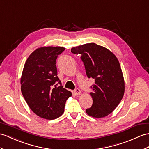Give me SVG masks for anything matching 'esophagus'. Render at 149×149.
Wrapping results in <instances>:
<instances>
[{
    "instance_id": "34e87169",
    "label": "esophagus",
    "mask_w": 149,
    "mask_h": 149,
    "mask_svg": "<svg viewBox=\"0 0 149 149\" xmlns=\"http://www.w3.org/2000/svg\"><path fill=\"white\" fill-rule=\"evenodd\" d=\"M74 93L76 94V95H80V93H81L80 90L78 89V88H76V89L74 90Z\"/></svg>"
}]
</instances>
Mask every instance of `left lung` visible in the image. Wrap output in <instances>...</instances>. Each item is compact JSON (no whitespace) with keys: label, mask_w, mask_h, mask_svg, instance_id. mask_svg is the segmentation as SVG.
<instances>
[{"label":"left lung","mask_w":149,"mask_h":149,"mask_svg":"<svg viewBox=\"0 0 149 149\" xmlns=\"http://www.w3.org/2000/svg\"><path fill=\"white\" fill-rule=\"evenodd\" d=\"M71 52L81 54L86 73L95 79L90 93L93 99L92 107L86 109L90 116H107L120 103L125 93V80L120 64L114 54L95 43L72 47Z\"/></svg>","instance_id":"1"}]
</instances>
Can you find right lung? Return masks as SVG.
<instances>
[{
    "label": "right lung",
    "instance_id": "right-lung-1",
    "mask_svg": "<svg viewBox=\"0 0 149 149\" xmlns=\"http://www.w3.org/2000/svg\"><path fill=\"white\" fill-rule=\"evenodd\" d=\"M64 50L62 47L36 49L27 59L21 75V92L29 107L39 117L49 120L63 114L66 101L72 95L57 77L56 61Z\"/></svg>",
    "mask_w": 149,
    "mask_h": 149
}]
</instances>
